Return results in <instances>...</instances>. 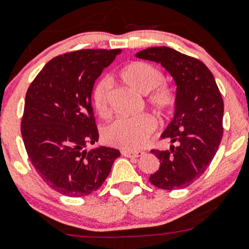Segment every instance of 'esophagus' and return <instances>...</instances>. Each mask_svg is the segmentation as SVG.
I'll list each match as a JSON object with an SVG mask.
<instances>
[{
	"instance_id": "obj_1",
	"label": "esophagus",
	"mask_w": 249,
	"mask_h": 249,
	"mask_svg": "<svg viewBox=\"0 0 249 249\" xmlns=\"http://www.w3.org/2000/svg\"><path fill=\"white\" fill-rule=\"evenodd\" d=\"M122 154L127 158H139L142 157L144 152H142V150H122Z\"/></svg>"
}]
</instances>
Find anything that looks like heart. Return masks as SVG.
I'll list each match as a JSON object with an SVG mask.
<instances>
[{"mask_svg":"<svg viewBox=\"0 0 249 249\" xmlns=\"http://www.w3.org/2000/svg\"><path fill=\"white\" fill-rule=\"evenodd\" d=\"M120 79L140 94L145 95L147 104L160 115L171 112L175 106V94L164 83L160 70L144 61L126 65L119 73ZM92 105L97 114L106 118L110 112V82L102 78L95 84L91 92ZM157 123L149 114L134 118H119L107 125L102 132L105 142L124 149L139 148L155 130Z\"/></svg>","mask_w":249,"mask_h":249,"instance_id":"obj_1","label":"heart"}]
</instances>
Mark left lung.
<instances>
[{"instance_id": "8db88e82", "label": "left lung", "mask_w": 249, "mask_h": 249, "mask_svg": "<svg viewBox=\"0 0 249 249\" xmlns=\"http://www.w3.org/2000/svg\"><path fill=\"white\" fill-rule=\"evenodd\" d=\"M136 56L161 64L177 85L175 117L161 135L173 144L169 150H150L160 167L150 175L149 182L160 189H183L206 171L219 147L222 94L212 72L199 59L169 47L147 48Z\"/></svg>"}]
</instances>
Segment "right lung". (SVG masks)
Masks as SVG:
<instances>
[{
    "label": "right lung",
    "instance_id": "right-lung-1",
    "mask_svg": "<svg viewBox=\"0 0 249 249\" xmlns=\"http://www.w3.org/2000/svg\"><path fill=\"white\" fill-rule=\"evenodd\" d=\"M120 49H82L57 55L32 80L25 97L21 135L42 179L71 197L89 195L108 177L120 152L100 147L91 106L94 83Z\"/></svg>",
    "mask_w": 249,
    "mask_h": 249
}]
</instances>
